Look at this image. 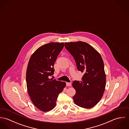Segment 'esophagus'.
Listing matches in <instances>:
<instances>
[{"mask_svg": "<svg viewBox=\"0 0 129 129\" xmlns=\"http://www.w3.org/2000/svg\"><path fill=\"white\" fill-rule=\"evenodd\" d=\"M66 84H67V86H70L72 85V83H70V82H67L66 83Z\"/></svg>", "mask_w": 129, "mask_h": 129, "instance_id": "esophagus-1", "label": "esophagus"}]
</instances>
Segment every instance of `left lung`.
<instances>
[{"mask_svg":"<svg viewBox=\"0 0 129 129\" xmlns=\"http://www.w3.org/2000/svg\"><path fill=\"white\" fill-rule=\"evenodd\" d=\"M64 46L74 56L77 68L84 74L82 81H74L73 97L77 106L91 108L101 100L106 86V74L102 57L88 43L82 41L66 42Z\"/></svg>","mask_w":129,"mask_h":129,"instance_id":"8db88e82","label":"left lung"}]
</instances>
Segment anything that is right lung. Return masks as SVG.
I'll use <instances>...</instances> for the list:
<instances>
[{
    "mask_svg": "<svg viewBox=\"0 0 129 129\" xmlns=\"http://www.w3.org/2000/svg\"><path fill=\"white\" fill-rule=\"evenodd\" d=\"M63 43L51 42L41 46L31 55L26 71L28 93L34 106L43 112L52 110L58 94L66 85L65 82L49 78L55 71L57 56Z\"/></svg>",
    "mask_w": 129,
    "mask_h": 129,
    "instance_id": "right-lung-1",
    "label": "right lung"
}]
</instances>
